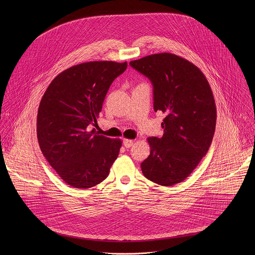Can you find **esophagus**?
<instances>
[{"label":"esophagus","instance_id":"34e87169","mask_svg":"<svg viewBox=\"0 0 255 255\" xmlns=\"http://www.w3.org/2000/svg\"><path fill=\"white\" fill-rule=\"evenodd\" d=\"M133 144V140L131 139H124V145L126 148H129Z\"/></svg>","mask_w":255,"mask_h":255}]
</instances>
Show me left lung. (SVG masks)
<instances>
[{
  "instance_id": "1",
  "label": "left lung",
  "mask_w": 255,
  "mask_h": 255,
  "mask_svg": "<svg viewBox=\"0 0 255 255\" xmlns=\"http://www.w3.org/2000/svg\"><path fill=\"white\" fill-rule=\"evenodd\" d=\"M129 65L152 82L154 111L165 114L163 136L147 138L151 150L142 173L151 182L174 185L192 173L212 142L217 112L211 87L196 66L171 53Z\"/></svg>"
}]
</instances>
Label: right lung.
Segmentation results:
<instances>
[{
	"mask_svg": "<svg viewBox=\"0 0 255 255\" xmlns=\"http://www.w3.org/2000/svg\"><path fill=\"white\" fill-rule=\"evenodd\" d=\"M128 63L88 62L58 74L45 91L37 115L40 149L64 182L89 188L109 176L122 140L99 135L92 127L112 82Z\"/></svg>",
	"mask_w": 255,
	"mask_h": 255,
	"instance_id": "add662e5",
	"label": "right lung"
}]
</instances>
